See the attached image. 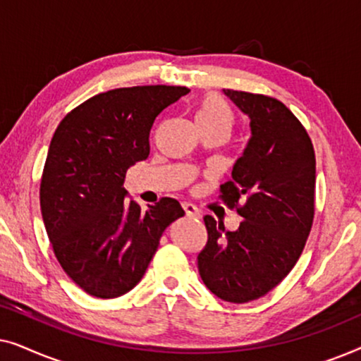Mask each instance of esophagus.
<instances>
[{
    "label": "esophagus",
    "instance_id": "1",
    "mask_svg": "<svg viewBox=\"0 0 361 361\" xmlns=\"http://www.w3.org/2000/svg\"><path fill=\"white\" fill-rule=\"evenodd\" d=\"M182 209L185 210V214L189 215V216H200V212H199V209H197L195 205H192V204H189V202H185V204H182Z\"/></svg>",
    "mask_w": 361,
    "mask_h": 361
}]
</instances>
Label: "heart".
<instances>
[{
	"label": "heart",
	"instance_id": "1",
	"mask_svg": "<svg viewBox=\"0 0 361 361\" xmlns=\"http://www.w3.org/2000/svg\"><path fill=\"white\" fill-rule=\"evenodd\" d=\"M195 121L197 126L216 128V130L230 133L235 123V115L224 98L219 95H207L202 98Z\"/></svg>",
	"mask_w": 361,
	"mask_h": 361
}]
</instances>
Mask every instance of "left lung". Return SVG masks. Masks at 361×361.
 Segmentation results:
<instances>
[{"label": "left lung", "instance_id": "8db88e82", "mask_svg": "<svg viewBox=\"0 0 361 361\" xmlns=\"http://www.w3.org/2000/svg\"><path fill=\"white\" fill-rule=\"evenodd\" d=\"M250 118L251 136L235 162L221 199L243 216L226 231L205 215L209 240L197 256L204 284L226 302L243 304L274 289L302 253L314 220L312 141L284 103L248 92L224 90Z\"/></svg>", "mask_w": 361, "mask_h": 361}]
</instances>
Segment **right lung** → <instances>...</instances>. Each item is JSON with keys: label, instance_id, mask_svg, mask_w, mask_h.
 Wrapping results in <instances>:
<instances>
[{"label": "right lung", "instance_id": "add662e5", "mask_svg": "<svg viewBox=\"0 0 361 361\" xmlns=\"http://www.w3.org/2000/svg\"><path fill=\"white\" fill-rule=\"evenodd\" d=\"M185 87L115 88L61 121L41 180V212L54 253L73 283L100 299L140 283L164 230L185 215L162 197L141 210L125 200L126 171L149 156V133Z\"/></svg>", "mask_w": 361, "mask_h": 361}]
</instances>
